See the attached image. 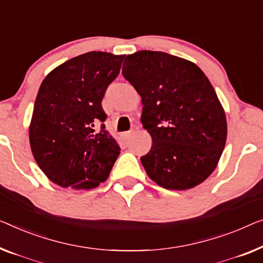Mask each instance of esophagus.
<instances>
[{"label": "esophagus", "mask_w": 263, "mask_h": 263, "mask_svg": "<svg viewBox=\"0 0 263 263\" xmlns=\"http://www.w3.org/2000/svg\"><path fill=\"white\" fill-rule=\"evenodd\" d=\"M131 135H132V132H131V131H130V132H123V133H121V139L126 140V139L130 138Z\"/></svg>", "instance_id": "1"}]
</instances>
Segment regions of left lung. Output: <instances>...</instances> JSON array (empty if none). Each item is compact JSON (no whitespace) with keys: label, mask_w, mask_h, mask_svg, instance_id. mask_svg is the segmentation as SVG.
Listing matches in <instances>:
<instances>
[{"label":"left lung","mask_w":263,"mask_h":263,"mask_svg":"<svg viewBox=\"0 0 263 263\" xmlns=\"http://www.w3.org/2000/svg\"><path fill=\"white\" fill-rule=\"evenodd\" d=\"M123 76L142 97L140 121L152 138L140 158L148 177L170 190L204 182L227 140L224 109L205 74L183 58L139 50L125 59Z\"/></svg>","instance_id":"1"}]
</instances>
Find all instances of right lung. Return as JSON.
<instances>
[{
	"mask_svg": "<svg viewBox=\"0 0 263 263\" xmlns=\"http://www.w3.org/2000/svg\"><path fill=\"white\" fill-rule=\"evenodd\" d=\"M125 55L88 52L69 59L42 81L29 125L37 165L53 183L76 190L106 181L120 148L101 124L107 86L118 77Z\"/></svg>",
	"mask_w": 263,
	"mask_h": 263,
	"instance_id": "right-lung-1",
	"label": "right lung"
}]
</instances>
